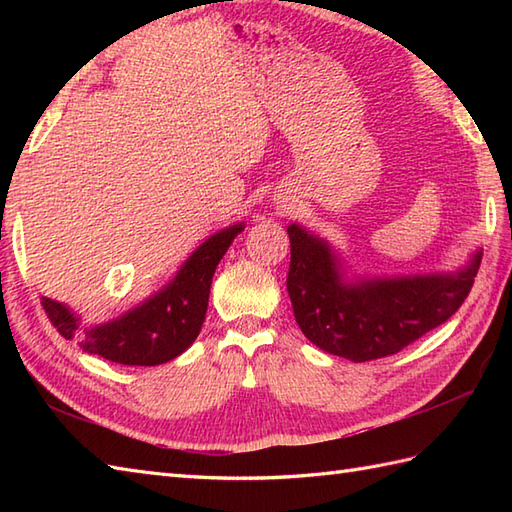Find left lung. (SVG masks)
<instances>
[{
	"instance_id": "8db88e82",
	"label": "left lung",
	"mask_w": 512,
	"mask_h": 512,
	"mask_svg": "<svg viewBox=\"0 0 512 512\" xmlns=\"http://www.w3.org/2000/svg\"><path fill=\"white\" fill-rule=\"evenodd\" d=\"M288 295L306 339L354 363L400 352L453 317L482 262L477 248L458 270L429 275L347 277L328 239L288 226Z\"/></svg>"
}]
</instances>
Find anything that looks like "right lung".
<instances>
[{
  "label": "right lung",
  "instance_id": "right-lung-1",
  "mask_svg": "<svg viewBox=\"0 0 512 512\" xmlns=\"http://www.w3.org/2000/svg\"><path fill=\"white\" fill-rule=\"evenodd\" d=\"M244 226L237 222L204 239L167 286L107 323L83 328L79 314L65 303L41 297V306L63 339L79 341L83 352L121 365L151 367L173 361L200 334L215 268Z\"/></svg>",
  "mask_w": 512,
  "mask_h": 512
}]
</instances>
